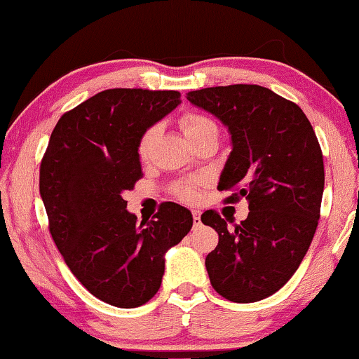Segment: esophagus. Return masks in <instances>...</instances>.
Instances as JSON below:
<instances>
[{
    "instance_id": "obj_1",
    "label": "esophagus",
    "mask_w": 359,
    "mask_h": 359,
    "mask_svg": "<svg viewBox=\"0 0 359 359\" xmlns=\"http://www.w3.org/2000/svg\"><path fill=\"white\" fill-rule=\"evenodd\" d=\"M192 215H194V222H195V225L201 224V215H202V213L198 212V210H194V212H192Z\"/></svg>"
}]
</instances>
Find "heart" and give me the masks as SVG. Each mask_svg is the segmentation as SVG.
Returning <instances> with one entry per match:
<instances>
[{
  "mask_svg": "<svg viewBox=\"0 0 359 359\" xmlns=\"http://www.w3.org/2000/svg\"><path fill=\"white\" fill-rule=\"evenodd\" d=\"M180 127H182V133L189 140L198 137V135L207 133V130L217 129L215 124H213L210 119H207V117L198 116V114L184 116L182 121H180ZM158 130H161V127L152 126V127H149L146 133L142 134V137H140L137 152L142 158H146L149 156V151H151L152 142L158 135ZM177 195H179L182 201L194 202L195 198H197V190H195L192 184L179 185V187H177Z\"/></svg>",
  "mask_w": 359,
  "mask_h": 359,
  "instance_id": "b5f03b06",
  "label": "heart"
}]
</instances>
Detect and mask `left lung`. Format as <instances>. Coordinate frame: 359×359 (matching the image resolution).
I'll use <instances>...</instances> for the list:
<instances>
[{
	"instance_id": "left-lung-1",
	"label": "left lung",
	"mask_w": 359,
	"mask_h": 359,
	"mask_svg": "<svg viewBox=\"0 0 359 359\" xmlns=\"http://www.w3.org/2000/svg\"><path fill=\"white\" fill-rule=\"evenodd\" d=\"M190 104L217 117L232 151L220 190H237L248 217L233 229L217 212L202 213L219 233L205 258L215 292L235 303H253L278 292L298 270L320 220L325 189L323 156L305 112L257 84L192 90Z\"/></svg>"
}]
</instances>
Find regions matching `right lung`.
I'll return each instance as SVG.
<instances>
[{"label": "right lung", "mask_w": 359, "mask_h": 359, "mask_svg": "<svg viewBox=\"0 0 359 359\" xmlns=\"http://www.w3.org/2000/svg\"><path fill=\"white\" fill-rule=\"evenodd\" d=\"M180 102L177 90H102L57 121L41 162L54 243L83 287L112 306L151 300L167 250L192 229V212L179 203H162L156 219L137 224L122 198L142 177V134Z\"/></svg>", "instance_id": "add662e5"}]
</instances>
